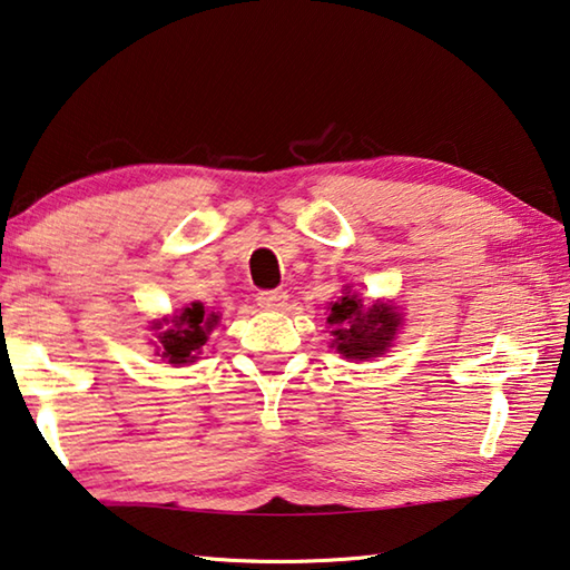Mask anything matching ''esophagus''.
I'll use <instances>...</instances> for the list:
<instances>
[{
  "label": "esophagus",
  "instance_id": "esophagus-1",
  "mask_svg": "<svg viewBox=\"0 0 570 570\" xmlns=\"http://www.w3.org/2000/svg\"><path fill=\"white\" fill-rule=\"evenodd\" d=\"M288 302V294L284 288H272V292H258L256 296V304L266 308V312H278V308H284Z\"/></svg>",
  "mask_w": 570,
  "mask_h": 570
}]
</instances>
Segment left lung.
Masks as SVG:
<instances>
[{"label": "left lung", "mask_w": 570, "mask_h": 570, "mask_svg": "<svg viewBox=\"0 0 570 570\" xmlns=\"http://www.w3.org/2000/svg\"><path fill=\"white\" fill-rule=\"evenodd\" d=\"M326 324L332 326L336 352L352 362H366L390 350L402 326V314L390 302L366 304L360 294L344 292L332 304Z\"/></svg>", "instance_id": "8db88e82"}]
</instances>
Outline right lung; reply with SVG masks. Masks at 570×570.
Here are the masks:
<instances>
[{"mask_svg":"<svg viewBox=\"0 0 570 570\" xmlns=\"http://www.w3.org/2000/svg\"><path fill=\"white\" fill-rule=\"evenodd\" d=\"M167 326L163 327L161 324ZM218 324V314L208 312L200 302H193L190 306L183 308L176 316L163 322H153L156 330L158 344L156 354L163 356L168 364H190L198 360L200 346L208 342V332Z\"/></svg>","mask_w":570,"mask_h":570,"instance_id":"right-lung-1","label":"right lung"}]
</instances>
